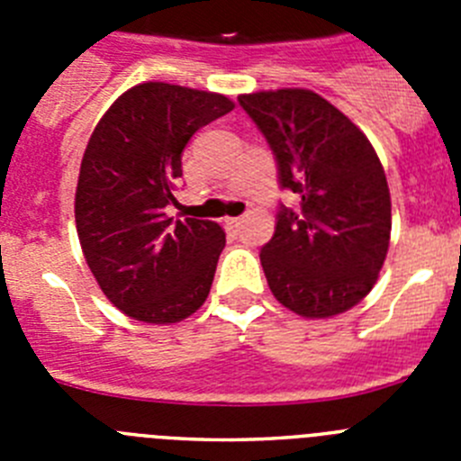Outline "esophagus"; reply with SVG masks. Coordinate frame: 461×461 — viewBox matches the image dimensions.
<instances>
[{
    "label": "esophagus",
    "instance_id": "esophagus-1",
    "mask_svg": "<svg viewBox=\"0 0 461 461\" xmlns=\"http://www.w3.org/2000/svg\"><path fill=\"white\" fill-rule=\"evenodd\" d=\"M242 223H244L242 217H230V219H226V228H228V230H238V228L242 226Z\"/></svg>",
    "mask_w": 461,
    "mask_h": 461
}]
</instances>
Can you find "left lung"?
<instances>
[{"label":"left lung","mask_w":461,"mask_h":461,"mask_svg":"<svg viewBox=\"0 0 461 461\" xmlns=\"http://www.w3.org/2000/svg\"><path fill=\"white\" fill-rule=\"evenodd\" d=\"M276 158L281 189L300 210L279 207L260 249L272 295L304 319L356 307L378 279L390 244V191L367 136L312 89L238 96Z\"/></svg>","instance_id":"1"}]
</instances>
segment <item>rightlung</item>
Instances as JSON below:
<instances>
[{
	"label": "right lung",
	"mask_w": 461,
	"mask_h": 461,
	"mask_svg": "<svg viewBox=\"0 0 461 461\" xmlns=\"http://www.w3.org/2000/svg\"><path fill=\"white\" fill-rule=\"evenodd\" d=\"M235 104L223 94L142 83L105 110L85 149L76 228L94 279L117 309L166 325L205 303L226 233L217 221L173 219L182 152Z\"/></svg>",
	"instance_id": "1"
}]
</instances>
